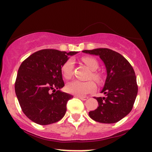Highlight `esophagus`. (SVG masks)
Wrapping results in <instances>:
<instances>
[{
	"label": "esophagus",
	"mask_w": 152,
	"mask_h": 152,
	"mask_svg": "<svg viewBox=\"0 0 152 152\" xmlns=\"http://www.w3.org/2000/svg\"><path fill=\"white\" fill-rule=\"evenodd\" d=\"M77 97L81 99V100H83V101H86L88 99L87 96H77Z\"/></svg>",
	"instance_id": "esophagus-1"
}]
</instances>
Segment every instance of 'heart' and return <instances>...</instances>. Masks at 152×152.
Here are the masks:
<instances>
[{
    "label": "heart",
    "mask_w": 152,
    "mask_h": 152,
    "mask_svg": "<svg viewBox=\"0 0 152 152\" xmlns=\"http://www.w3.org/2000/svg\"><path fill=\"white\" fill-rule=\"evenodd\" d=\"M81 60L88 66L90 70L95 71L98 68V62L93 57L84 56L81 58ZM73 69H74V60L72 58H69L61 66L63 76L66 79L71 78L73 74ZM91 77L95 81L98 82L102 81V76L99 73L92 72ZM96 88V86L93 81H81L76 80L68 83L66 85V89L69 93L74 94V95L83 96L94 91Z\"/></svg>",
    "instance_id": "b5f03b06"
}]
</instances>
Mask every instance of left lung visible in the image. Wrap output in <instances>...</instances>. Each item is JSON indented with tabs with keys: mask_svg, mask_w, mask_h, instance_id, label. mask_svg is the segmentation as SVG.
Segmentation results:
<instances>
[{
	"mask_svg": "<svg viewBox=\"0 0 152 152\" xmlns=\"http://www.w3.org/2000/svg\"><path fill=\"white\" fill-rule=\"evenodd\" d=\"M82 52L99 56L105 64L107 73L102 91L105 97H95L99 106L89 111V116L100 123L118 122L129 114L137 98L138 86L133 67L123 56L109 48Z\"/></svg>",
	"mask_w": 152,
	"mask_h": 152,
	"instance_id": "obj_1",
	"label": "left lung"
}]
</instances>
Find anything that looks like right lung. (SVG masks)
Instances as JSON below:
<instances>
[{"instance_id":"add662e5","label":"right lung","mask_w":152,"mask_h":152,"mask_svg":"<svg viewBox=\"0 0 152 152\" xmlns=\"http://www.w3.org/2000/svg\"><path fill=\"white\" fill-rule=\"evenodd\" d=\"M78 52L40 50L20 64L15 91L23 112L40 125L56 123L64 117L66 104L73 96L62 92L64 86L61 66Z\"/></svg>"}]
</instances>
